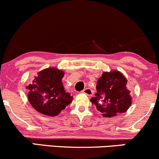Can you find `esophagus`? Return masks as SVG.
<instances>
[{
    "label": "esophagus",
    "instance_id": "esophagus-1",
    "mask_svg": "<svg viewBox=\"0 0 159 159\" xmlns=\"http://www.w3.org/2000/svg\"><path fill=\"white\" fill-rule=\"evenodd\" d=\"M82 93L86 94L87 96H91L93 94V90H91L90 88H85L84 90L82 91Z\"/></svg>",
    "mask_w": 159,
    "mask_h": 159
}]
</instances>
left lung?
I'll return each instance as SVG.
<instances>
[{
  "label": "left lung",
  "mask_w": 159,
  "mask_h": 159,
  "mask_svg": "<svg viewBox=\"0 0 159 159\" xmlns=\"http://www.w3.org/2000/svg\"><path fill=\"white\" fill-rule=\"evenodd\" d=\"M126 84L127 79L119 71L103 72L98 78L97 92L91 98V102L106 117L125 112L132 102Z\"/></svg>",
  "instance_id": "8db88e82"
}]
</instances>
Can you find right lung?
<instances>
[{
    "mask_svg": "<svg viewBox=\"0 0 159 159\" xmlns=\"http://www.w3.org/2000/svg\"><path fill=\"white\" fill-rule=\"evenodd\" d=\"M31 84L27 88L28 101L41 114L55 116L72 102V96L62 83L64 72L56 68H48L38 72Z\"/></svg>",
    "mask_w": 159,
    "mask_h": 159,
    "instance_id": "1",
    "label": "right lung"
}]
</instances>
